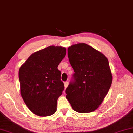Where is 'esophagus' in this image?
Instances as JSON below:
<instances>
[{"label":"esophagus","instance_id":"esophagus-1","mask_svg":"<svg viewBox=\"0 0 133 133\" xmlns=\"http://www.w3.org/2000/svg\"><path fill=\"white\" fill-rule=\"evenodd\" d=\"M64 88L65 89H66V88L68 87V81H66V82H64Z\"/></svg>","mask_w":133,"mask_h":133}]
</instances>
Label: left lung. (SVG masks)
I'll return each mask as SVG.
<instances>
[{
	"label": "left lung",
	"instance_id": "left-lung-1",
	"mask_svg": "<svg viewBox=\"0 0 133 133\" xmlns=\"http://www.w3.org/2000/svg\"><path fill=\"white\" fill-rule=\"evenodd\" d=\"M68 55L75 73L65 90L66 98L76 112H93L103 101L112 83L108 60L84 43L70 46Z\"/></svg>",
	"mask_w": 133,
	"mask_h": 133
}]
</instances>
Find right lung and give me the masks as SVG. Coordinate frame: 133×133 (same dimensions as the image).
I'll use <instances>...</instances> for the list:
<instances>
[{
	"instance_id": "1",
	"label": "right lung",
	"mask_w": 133,
	"mask_h": 133,
	"mask_svg": "<svg viewBox=\"0 0 133 133\" xmlns=\"http://www.w3.org/2000/svg\"><path fill=\"white\" fill-rule=\"evenodd\" d=\"M66 49L49 46L33 53L19 71L21 95L28 109L39 116L54 114L64 86L58 66Z\"/></svg>"
}]
</instances>
